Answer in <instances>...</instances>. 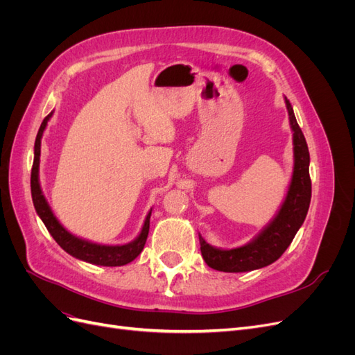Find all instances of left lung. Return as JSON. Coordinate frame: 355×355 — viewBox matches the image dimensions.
<instances>
[{
    "instance_id": "1",
    "label": "left lung",
    "mask_w": 355,
    "mask_h": 355,
    "mask_svg": "<svg viewBox=\"0 0 355 355\" xmlns=\"http://www.w3.org/2000/svg\"><path fill=\"white\" fill-rule=\"evenodd\" d=\"M284 102L293 133V173L284 201L270 223L252 241L241 247L220 249L210 245L198 234L202 259L213 270L247 272L271 265L286 252L306 218L311 202L309 151L305 136L297 125L292 105L287 98H284Z\"/></svg>"
}]
</instances>
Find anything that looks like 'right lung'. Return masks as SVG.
Returning a JSON list of instances; mask_svg holds the SVG:
<instances>
[{"mask_svg": "<svg viewBox=\"0 0 355 355\" xmlns=\"http://www.w3.org/2000/svg\"><path fill=\"white\" fill-rule=\"evenodd\" d=\"M53 115V111L42 120L40 130L37 133L35 146H34V164H32L31 171V194L32 201H34V207L38 216L41 218L42 223L46 225L47 231L55 241L62 247L63 250L69 253L71 256L77 257L80 261H84L93 265L101 266H123L135 261L136 257L141 254L144 250V245L148 239L149 232V219H151L153 209L148 211L144 227L139 232L137 237L123 245H106V244H98L92 243L89 240H83L80 237H75L68 230L62 227V223L55 216V213L51 211L49 202L42 194V189L40 185V155H41V139L44 135V130L47 127V123Z\"/></svg>", "mask_w": 355, "mask_h": 355, "instance_id": "right-lung-1", "label": "right lung"}]
</instances>
